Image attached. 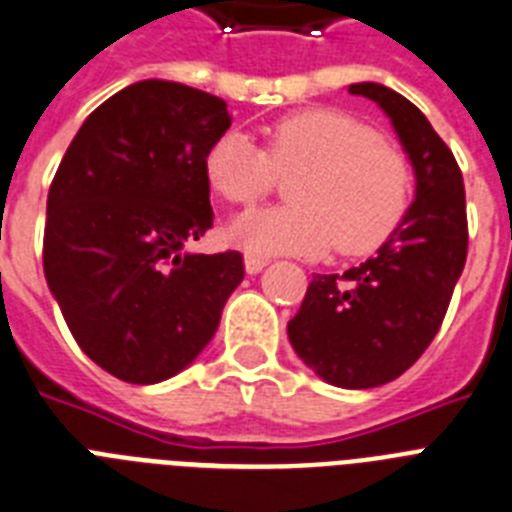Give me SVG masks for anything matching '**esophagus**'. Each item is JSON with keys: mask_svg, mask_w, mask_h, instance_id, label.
I'll return each instance as SVG.
<instances>
[{"mask_svg": "<svg viewBox=\"0 0 512 512\" xmlns=\"http://www.w3.org/2000/svg\"><path fill=\"white\" fill-rule=\"evenodd\" d=\"M266 264H269V259H264V256H256V253H246V272L248 274H259Z\"/></svg>", "mask_w": 512, "mask_h": 512, "instance_id": "1", "label": "esophagus"}]
</instances>
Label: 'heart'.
<instances>
[{
  "instance_id": "obj_1",
  "label": "heart",
  "mask_w": 512,
  "mask_h": 512,
  "mask_svg": "<svg viewBox=\"0 0 512 512\" xmlns=\"http://www.w3.org/2000/svg\"><path fill=\"white\" fill-rule=\"evenodd\" d=\"M279 176L290 204L240 214L235 246L259 256L373 253L396 233L412 202V165L365 121L336 108H308L274 121L266 147L222 131L204 152L209 189L235 207L272 194Z\"/></svg>"
}]
</instances>
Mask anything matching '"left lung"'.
Listing matches in <instances>:
<instances>
[{
	"mask_svg": "<svg viewBox=\"0 0 512 512\" xmlns=\"http://www.w3.org/2000/svg\"><path fill=\"white\" fill-rule=\"evenodd\" d=\"M391 119L417 176V196L373 259L316 274L287 336L300 360L339 388L399 378L438 334L469 251L464 176L425 113L378 82L349 85Z\"/></svg>",
	"mask_w": 512,
	"mask_h": 512,
	"instance_id": "left-lung-1",
	"label": "left lung"
}]
</instances>
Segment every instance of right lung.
Wrapping results in <instances>:
<instances>
[{
  "label": "right lung",
  "instance_id": "add662e5",
  "mask_svg": "<svg viewBox=\"0 0 512 512\" xmlns=\"http://www.w3.org/2000/svg\"><path fill=\"white\" fill-rule=\"evenodd\" d=\"M227 126L217 95L134 82L87 116L51 181L48 290L82 352L121 381L194 362L246 274L238 251L183 248L212 227L204 152Z\"/></svg>",
  "mask_w": 512,
  "mask_h": 512
}]
</instances>
